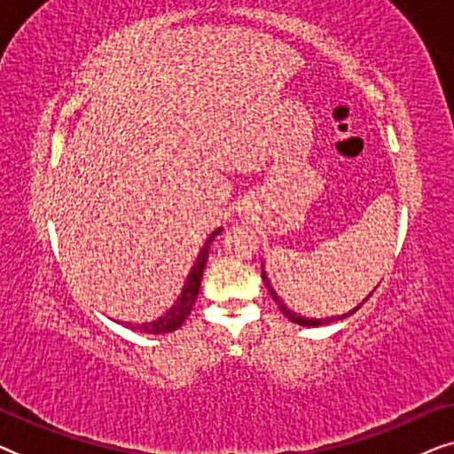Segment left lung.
<instances>
[{"label": "left lung", "mask_w": 454, "mask_h": 454, "mask_svg": "<svg viewBox=\"0 0 454 454\" xmlns=\"http://www.w3.org/2000/svg\"><path fill=\"white\" fill-rule=\"evenodd\" d=\"M262 281H264V285H266V287H269V291H270V295H272V300H275V301H277V306H278V308H281V312H283L285 316H287V318H289L291 322H295V325H301V326H322V325H331V322H334V320L347 318V316L356 314V312H357V309H359V308H362V303H364V301H368V297L372 295V294H370L368 297H365V300H364L362 303H359V306H356V308H353V309H351V312H347V314H343V316H333V318H325V320H318V318H303V316H297L295 312H291V309H289L287 306H285V303H283L281 300H278L277 291L270 287V281H269V277H266V272H264V266H262Z\"/></svg>", "instance_id": "8db88e82"}]
</instances>
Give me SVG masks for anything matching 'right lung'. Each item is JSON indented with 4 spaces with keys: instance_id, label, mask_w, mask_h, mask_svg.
<instances>
[{
    "instance_id": "1",
    "label": "right lung",
    "mask_w": 454,
    "mask_h": 454,
    "mask_svg": "<svg viewBox=\"0 0 454 454\" xmlns=\"http://www.w3.org/2000/svg\"><path fill=\"white\" fill-rule=\"evenodd\" d=\"M223 231L219 227L216 231L210 233V238L204 241L200 254H198L194 266H192L188 278H185V285L182 287V294H179L177 301L173 303V306L167 309V312L160 316V318L153 320V322H145V325H126L132 328V331H138V333H148V334H165V333H173L177 331L179 326L184 325L185 318H188L192 308H194V301L198 297V291H200V281H202V272H204V266H207V260H208V250H210V244H213V239L216 238Z\"/></svg>"
}]
</instances>
